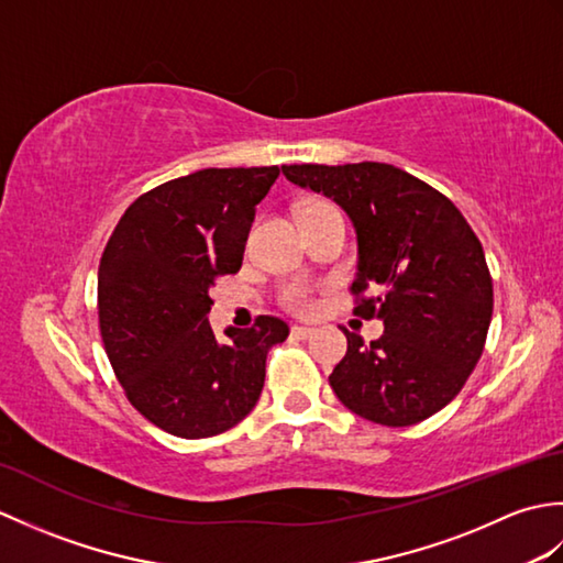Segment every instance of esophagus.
<instances>
[{
    "mask_svg": "<svg viewBox=\"0 0 563 563\" xmlns=\"http://www.w3.org/2000/svg\"><path fill=\"white\" fill-rule=\"evenodd\" d=\"M290 331H292L295 339H309V336H312V333H314L312 327H300V324H295Z\"/></svg>",
    "mask_w": 563,
    "mask_h": 563,
    "instance_id": "1",
    "label": "esophagus"
}]
</instances>
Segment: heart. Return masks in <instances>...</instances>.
I'll use <instances>...</instances> for the list:
<instances>
[{"label": "heart", "mask_w": 563, "mask_h": 563, "mask_svg": "<svg viewBox=\"0 0 563 563\" xmlns=\"http://www.w3.org/2000/svg\"><path fill=\"white\" fill-rule=\"evenodd\" d=\"M283 302L288 309L297 314H309L317 307V297L312 292V288H307L302 283H290L285 285L283 290Z\"/></svg>", "instance_id": "1"}]
</instances>
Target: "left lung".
Returning <instances> with one entry per match:
<instances>
[{"instance_id": "1", "label": "left lung", "mask_w": 563, "mask_h": 563, "mask_svg": "<svg viewBox=\"0 0 563 563\" xmlns=\"http://www.w3.org/2000/svg\"><path fill=\"white\" fill-rule=\"evenodd\" d=\"M292 184L333 198L357 232L355 314L382 319L349 351L329 385L345 409L379 426H413L457 397L484 353L494 280L479 236L440 190L391 164H290ZM367 287L378 295L365 296Z\"/></svg>"}]
</instances>
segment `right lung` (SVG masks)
I'll return each instance as SVG.
<instances>
[{
	"label": "right lung",
	"instance_id": "right-lung-1",
	"mask_svg": "<svg viewBox=\"0 0 563 563\" xmlns=\"http://www.w3.org/2000/svg\"><path fill=\"white\" fill-rule=\"evenodd\" d=\"M278 166L202 169L142 194L103 249L99 327L128 401L166 433L220 435L254 409L266 357L288 324L261 314L251 329L208 324L210 288L242 268L256 206Z\"/></svg>",
	"mask_w": 563,
	"mask_h": 563
}]
</instances>
